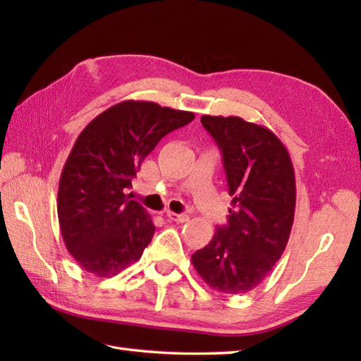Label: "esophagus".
<instances>
[{
	"instance_id": "34e87169",
	"label": "esophagus",
	"mask_w": 361,
	"mask_h": 361,
	"mask_svg": "<svg viewBox=\"0 0 361 361\" xmlns=\"http://www.w3.org/2000/svg\"><path fill=\"white\" fill-rule=\"evenodd\" d=\"M167 217L171 219V220H173V221H176V224H185V221L189 220L188 214H175L172 211L167 212Z\"/></svg>"
}]
</instances>
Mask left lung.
Returning <instances> with one entry per match:
<instances>
[{"mask_svg": "<svg viewBox=\"0 0 361 361\" xmlns=\"http://www.w3.org/2000/svg\"><path fill=\"white\" fill-rule=\"evenodd\" d=\"M221 152L229 195L228 224L192 255L214 290L242 295L257 287L287 247L296 185L288 152L271 130L237 116H202Z\"/></svg>", "mask_w": 361, "mask_h": 361, "instance_id": "obj_1", "label": "left lung"}]
</instances>
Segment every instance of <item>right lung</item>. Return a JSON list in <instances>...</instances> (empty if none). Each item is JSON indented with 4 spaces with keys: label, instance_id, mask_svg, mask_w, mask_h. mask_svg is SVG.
Masks as SVG:
<instances>
[{
    "label": "right lung",
    "instance_id": "add662e5",
    "mask_svg": "<svg viewBox=\"0 0 361 361\" xmlns=\"http://www.w3.org/2000/svg\"><path fill=\"white\" fill-rule=\"evenodd\" d=\"M194 113L124 101L82 130L63 166L57 214L66 250L83 270L109 278L142 256L155 225L130 198L142 159Z\"/></svg>",
    "mask_w": 361,
    "mask_h": 361
}]
</instances>
